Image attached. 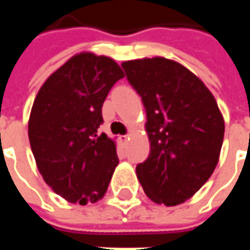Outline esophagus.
I'll use <instances>...</instances> for the list:
<instances>
[{"label":"esophagus","instance_id":"esophagus-1","mask_svg":"<svg viewBox=\"0 0 250 250\" xmlns=\"http://www.w3.org/2000/svg\"><path fill=\"white\" fill-rule=\"evenodd\" d=\"M128 139H130V135H123V136H120V141L125 142H125H127V141H128Z\"/></svg>","mask_w":250,"mask_h":250}]
</instances>
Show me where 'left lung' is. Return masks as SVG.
I'll list each match as a JSON object with an SVG mask.
<instances>
[{
  "mask_svg": "<svg viewBox=\"0 0 250 250\" xmlns=\"http://www.w3.org/2000/svg\"><path fill=\"white\" fill-rule=\"evenodd\" d=\"M146 108L150 154L136 166L147 197L174 206L202 188L218 163L225 123L214 96L188 68L163 57L122 64Z\"/></svg>",
  "mask_w": 250,
  "mask_h": 250,
  "instance_id": "obj_1",
  "label": "left lung"
}]
</instances>
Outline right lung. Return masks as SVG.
<instances>
[{"label": "right lung", "mask_w": 250, "mask_h": 250, "mask_svg": "<svg viewBox=\"0 0 250 250\" xmlns=\"http://www.w3.org/2000/svg\"><path fill=\"white\" fill-rule=\"evenodd\" d=\"M123 77L112 59L80 53L36 96L28 125L32 152L46 185L72 204L103 198L119 163L114 141L98 128L104 100Z\"/></svg>", "instance_id": "add662e5"}]
</instances>
